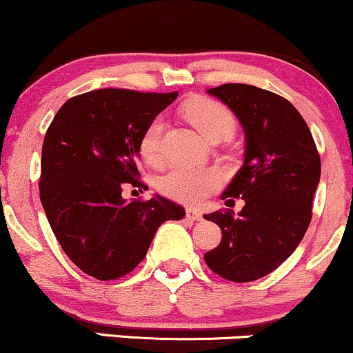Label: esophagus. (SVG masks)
<instances>
[{
	"label": "esophagus",
	"instance_id": "esophagus-1",
	"mask_svg": "<svg viewBox=\"0 0 353 353\" xmlns=\"http://www.w3.org/2000/svg\"><path fill=\"white\" fill-rule=\"evenodd\" d=\"M187 216H188V219L196 220V221L203 219V215H201V212H198L196 208H187Z\"/></svg>",
	"mask_w": 353,
	"mask_h": 353
}]
</instances>
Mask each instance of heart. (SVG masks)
I'll use <instances>...</instances> for the list:
<instances>
[{
	"instance_id": "heart-1",
	"label": "heart",
	"mask_w": 353,
	"mask_h": 353,
	"mask_svg": "<svg viewBox=\"0 0 353 353\" xmlns=\"http://www.w3.org/2000/svg\"><path fill=\"white\" fill-rule=\"evenodd\" d=\"M187 117L193 126L207 140L221 134L228 137L235 130V118L225 105L200 98L190 103ZM163 118L157 117L150 121L140 140V153L146 161L155 163L161 152V133H163ZM221 183V175L215 168H187L173 166L158 178L157 187L165 196L187 205H198L216 192Z\"/></svg>"
}]
</instances>
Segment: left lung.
Masks as SVG:
<instances>
[{
	"instance_id": "8db88e82",
	"label": "left lung",
	"mask_w": 353,
	"mask_h": 353,
	"mask_svg": "<svg viewBox=\"0 0 353 353\" xmlns=\"http://www.w3.org/2000/svg\"><path fill=\"white\" fill-rule=\"evenodd\" d=\"M235 113L245 132V161L221 198L245 207L203 215L221 230L205 262L230 282H252L282 265L312 220L320 155L310 130L290 101L243 83L210 88Z\"/></svg>"
}]
</instances>
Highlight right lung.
I'll return each mask as SVG.
<instances>
[{
    "mask_svg": "<svg viewBox=\"0 0 353 353\" xmlns=\"http://www.w3.org/2000/svg\"><path fill=\"white\" fill-rule=\"evenodd\" d=\"M176 97L94 90L54 114L43 141L39 198L63 252L86 275L106 282L134 270L158 227L185 216L160 195L121 196L126 183L145 188L137 166L141 134Z\"/></svg>",
    "mask_w": 353,
    "mask_h": 353,
    "instance_id": "obj_1",
    "label": "right lung"
}]
</instances>
